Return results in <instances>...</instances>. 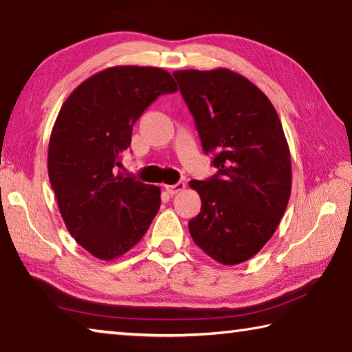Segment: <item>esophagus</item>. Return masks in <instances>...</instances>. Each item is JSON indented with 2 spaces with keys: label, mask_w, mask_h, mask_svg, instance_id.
Instances as JSON below:
<instances>
[{
  "label": "esophagus",
  "mask_w": 352,
  "mask_h": 352,
  "mask_svg": "<svg viewBox=\"0 0 352 352\" xmlns=\"http://www.w3.org/2000/svg\"><path fill=\"white\" fill-rule=\"evenodd\" d=\"M184 188H186V182H182V181L175 184V186H165V190H166V192H168L170 195L179 193V192H182Z\"/></svg>",
  "instance_id": "obj_1"
}]
</instances>
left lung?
<instances>
[{
    "label": "left lung",
    "mask_w": 352,
    "mask_h": 352,
    "mask_svg": "<svg viewBox=\"0 0 352 352\" xmlns=\"http://www.w3.org/2000/svg\"><path fill=\"white\" fill-rule=\"evenodd\" d=\"M173 76L218 168L190 181L201 196L190 235L214 261L244 263L274 235L291 196V153L278 114L250 80L224 67Z\"/></svg>",
    "instance_id": "8db88e82"
}]
</instances>
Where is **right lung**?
I'll return each mask as SVG.
<instances>
[{
  "mask_svg": "<svg viewBox=\"0 0 352 352\" xmlns=\"http://www.w3.org/2000/svg\"><path fill=\"white\" fill-rule=\"evenodd\" d=\"M177 86L160 67L114 66L71 92L54 123L47 173L72 238L100 260L138 244L160 207V188L117 173L133 125Z\"/></svg>",
  "mask_w": 352,
  "mask_h": 352,
  "instance_id": "add662e5",
  "label": "right lung"
}]
</instances>
